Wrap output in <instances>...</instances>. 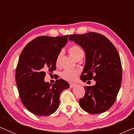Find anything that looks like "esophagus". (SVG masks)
<instances>
[{"mask_svg":"<svg viewBox=\"0 0 134 134\" xmlns=\"http://www.w3.org/2000/svg\"><path fill=\"white\" fill-rule=\"evenodd\" d=\"M69 86H70V88H73V87H74L75 86H76V84L74 83H69Z\"/></svg>","mask_w":134,"mask_h":134,"instance_id":"esophagus-1","label":"esophagus"}]
</instances>
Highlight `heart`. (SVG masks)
I'll use <instances>...</instances> for the list:
<instances>
[{"label":"heart","mask_w":134,"mask_h":134,"mask_svg":"<svg viewBox=\"0 0 134 134\" xmlns=\"http://www.w3.org/2000/svg\"><path fill=\"white\" fill-rule=\"evenodd\" d=\"M69 52L75 60H78L79 59H82L84 56V52L81 47L79 46L78 45L74 44L72 45L69 48ZM62 51H61L59 54H58L56 58V65H59L60 62V58L62 55ZM78 72L76 70H71V69H65L62 72L61 76L62 77L68 81H72L74 80L77 77Z\"/></svg>","instance_id":"1"}]
</instances>
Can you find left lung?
I'll use <instances>...</instances> for the list:
<instances>
[{"mask_svg": "<svg viewBox=\"0 0 134 134\" xmlns=\"http://www.w3.org/2000/svg\"><path fill=\"white\" fill-rule=\"evenodd\" d=\"M74 41L83 49L85 63L80 79L93 80L96 84L84 87L85 94L80 99V107L91 114L105 112L116 100L122 80L120 55L114 45L101 34L89 32L71 35Z\"/></svg>", "mask_w": 134, "mask_h": 134, "instance_id": "left-lung-1", "label": "left lung"}]
</instances>
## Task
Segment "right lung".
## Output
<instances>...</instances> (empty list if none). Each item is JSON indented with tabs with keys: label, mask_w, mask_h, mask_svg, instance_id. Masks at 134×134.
<instances>
[{
	"label": "right lung",
	"mask_w": 134,
	"mask_h": 134,
	"mask_svg": "<svg viewBox=\"0 0 134 134\" xmlns=\"http://www.w3.org/2000/svg\"><path fill=\"white\" fill-rule=\"evenodd\" d=\"M68 41L64 36H43L25 46L20 55L15 79L19 97L29 111L38 116L54 113L59 106L60 96L69 84L62 79L54 84L44 81L46 72L56 69V58Z\"/></svg>",
	"instance_id": "add662e5"
}]
</instances>
